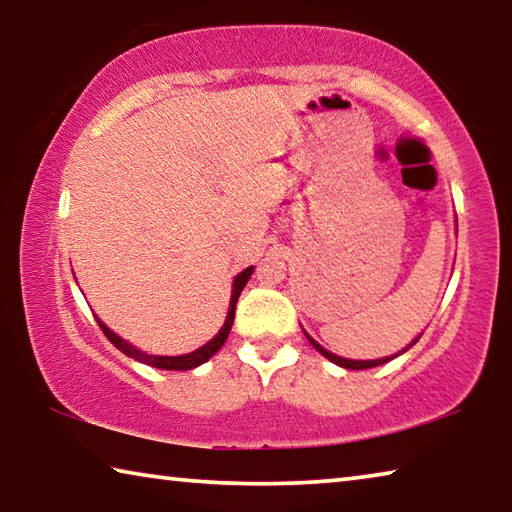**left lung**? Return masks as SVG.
I'll use <instances>...</instances> for the list:
<instances>
[{
    "label": "left lung",
    "instance_id": "obj_1",
    "mask_svg": "<svg viewBox=\"0 0 512 512\" xmlns=\"http://www.w3.org/2000/svg\"><path fill=\"white\" fill-rule=\"evenodd\" d=\"M302 332H305V329H302ZM305 336H307V341H309L311 345H314V348H316L320 354H323L325 359H329V361H332V363H336V366H341V368H348V370H366V368H375V366H381V363H388V361H393L395 357H400V354H404L406 350L413 348V345L418 343V339H420L422 334H418V339H413L409 345H406L404 350H400V352H397V354H391V357H381V359H368V361H363V359H361V361H357V359H345V357H339V354H334V352L325 350L323 345H320L318 341L311 339V336H309L307 332H305Z\"/></svg>",
    "mask_w": 512,
    "mask_h": 512
}]
</instances>
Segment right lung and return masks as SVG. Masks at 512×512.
Returning <instances> with one entry per match:
<instances>
[{
    "label": "right lung",
    "mask_w": 512,
    "mask_h": 512,
    "mask_svg": "<svg viewBox=\"0 0 512 512\" xmlns=\"http://www.w3.org/2000/svg\"><path fill=\"white\" fill-rule=\"evenodd\" d=\"M255 266H248L241 271L235 280H232V293H230V305H228V316H225L223 325L219 332H216L214 339L207 341L205 345H201V348L194 350V352H187V354H176V357H164V354H149L144 352L140 348H135L133 343H128L126 339H121L119 334L112 332V329L103 323V320H99V327L103 329V334L108 336V341L115 345L117 350H121L126 354V357H133L135 361L140 363H146V366H153V368H160V370H194L198 366H203L205 361H210L216 352H219L223 348L225 339H228L230 329H232V323H235V309H237V300L241 296V291H244L246 282L250 280V275H253Z\"/></svg>",
    "instance_id": "1"
}]
</instances>
